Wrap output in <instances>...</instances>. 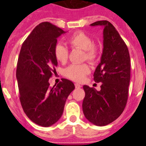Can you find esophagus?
I'll list each match as a JSON object with an SVG mask.
<instances>
[{
	"mask_svg": "<svg viewBox=\"0 0 146 146\" xmlns=\"http://www.w3.org/2000/svg\"><path fill=\"white\" fill-rule=\"evenodd\" d=\"M74 86H75L76 88H81V85L78 84V83H75V84H74Z\"/></svg>",
	"mask_w": 146,
	"mask_h": 146,
	"instance_id": "1",
	"label": "esophagus"
}]
</instances>
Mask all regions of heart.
<instances>
[{"mask_svg":"<svg viewBox=\"0 0 146 146\" xmlns=\"http://www.w3.org/2000/svg\"><path fill=\"white\" fill-rule=\"evenodd\" d=\"M67 42L72 48H77L84 50V58L90 62H94L98 57V49L94 44L91 37L83 32H76L68 38ZM54 55L58 61L64 64L68 59L69 50L62 44L55 45ZM91 72L87 64H72L64 70V74L69 79L76 82H81L86 76Z\"/></svg>","mask_w":146,"mask_h":146,"instance_id":"heart-1","label":"heart"}]
</instances>
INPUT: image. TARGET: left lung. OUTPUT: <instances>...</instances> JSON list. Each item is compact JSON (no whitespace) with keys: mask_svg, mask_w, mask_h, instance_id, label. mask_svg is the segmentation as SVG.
<instances>
[{"mask_svg":"<svg viewBox=\"0 0 146 146\" xmlns=\"http://www.w3.org/2000/svg\"><path fill=\"white\" fill-rule=\"evenodd\" d=\"M91 26H103V52L94 74L101 90L83 86L82 102L85 117L93 124L106 126L123 113L128 99L130 82V57L127 46L111 23L97 21Z\"/></svg>","mask_w":146,"mask_h":146,"instance_id":"8db88e82","label":"left lung"}]
</instances>
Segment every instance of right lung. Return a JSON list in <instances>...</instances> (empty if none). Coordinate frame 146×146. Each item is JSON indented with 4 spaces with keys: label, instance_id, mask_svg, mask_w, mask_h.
I'll list each match as a JSON object with an SVG mask.
<instances>
[{
    "label": "right lung",
    "instance_id": "right-lung-1",
    "mask_svg": "<svg viewBox=\"0 0 146 146\" xmlns=\"http://www.w3.org/2000/svg\"><path fill=\"white\" fill-rule=\"evenodd\" d=\"M66 33L48 22L40 23L23 43L17 66V80L22 108L27 116L47 127L61 117L66 99L74 89L72 81L62 79L50 87L58 61L54 55L57 38Z\"/></svg>",
    "mask_w": 146,
    "mask_h": 146
}]
</instances>
